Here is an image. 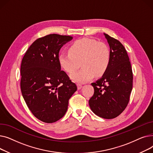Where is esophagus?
Here are the masks:
<instances>
[{
  "instance_id": "34e87169",
  "label": "esophagus",
  "mask_w": 153,
  "mask_h": 153,
  "mask_svg": "<svg viewBox=\"0 0 153 153\" xmlns=\"http://www.w3.org/2000/svg\"><path fill=\"white\" fill-rule=\"evenodd\" d=\"M77 89H81V88H82V85H81V84H77Z\"/></svg>"
}]
</instances>
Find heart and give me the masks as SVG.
<instances>
[{"label": "heart", "instance_id": "heart-1", "mask_svg": "<svg viewBox=\"0 0 153 153\" xmlns=\"http://www.w3.org/2000/svg\"><path fill=\"white\" fill-rule=\"evenodd\" d=\"M110 61V51L107 45L94 39L83 38L72 43L68 53L58 55L61 68L68 74H72L82 63L83 68L71 75L74 81L84 83L94 76H100L105 73Z\"/></svg>", "mask_w": 153, "mask_h": 153}]
</instances>
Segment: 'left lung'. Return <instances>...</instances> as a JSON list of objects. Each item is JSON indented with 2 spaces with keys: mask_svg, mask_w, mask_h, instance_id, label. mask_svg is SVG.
Masks as SVG:
<instances>
[{
  "mask_svg": "<svg viewBox=\"0 0 153 153\" xmlns=\"http://www.w3.org/2000/svg\"><path fill=\"white\" fill-rule=\"evenodd\" d=\"M110 49V61L103 76L92 83L94 93L89 100L94 113L105 119L121 114L130 100L133 72L129 57L118 40L104 33Z\"/></svg>",
  "mask_w": 153,
  "mask_h": 153,
  "instance_id": "obj_1",
  "label": "left lung"
}]
</instances>
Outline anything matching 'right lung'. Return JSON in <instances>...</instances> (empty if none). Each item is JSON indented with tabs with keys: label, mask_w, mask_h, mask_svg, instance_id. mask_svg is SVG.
Returning <instances> with one entry per match:
<instances>
[{
	"label": "right lung",
	"mask_w": 153,
	"mask_h": 153,
	"mask_svg": "<svg viewBox=\"0 0 153 153\" xmlns=\"http://www.w3.org/2000/svg\"><path fill=\"white\" fill-rule=\"evenodd\" d=\"M72 39L58 34L39 38L22 61L23 97L33 115L45 123L55 122L65 115L69 100L77 89L58 62L61 48Z\"/></svg>",
	"instance_id": "obj_1"
}]
</instances>
